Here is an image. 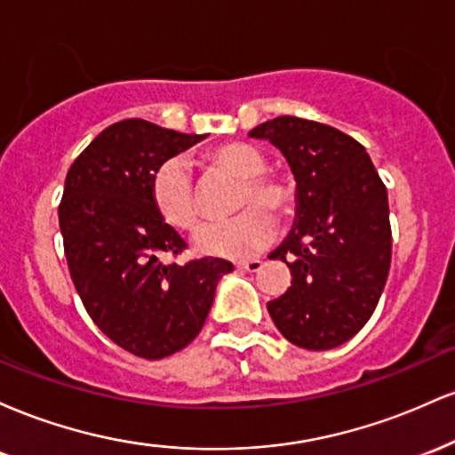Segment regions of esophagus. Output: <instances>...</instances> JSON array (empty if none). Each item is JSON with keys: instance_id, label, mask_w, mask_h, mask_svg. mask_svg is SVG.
<instances>
[{"instance_id": "esophagus-1", "label": "esophagus", "mask_w": 455, "mask_h": 455, "mask_svg": "<svg viewBox=\"0 0 455 455\" xmlns=\"http://www.w3.org/2000/svg\"><path fill=\"white\" fill-rule=\"evenodd\" d=\"M237 267H239V269H243V271H250V274H254V271H259V269H260V260H259V259L239 260Z\"/></svg>"}]
</instances>
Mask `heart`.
I'll return each instance as SVG.
<instances>
[{
    "instance_id": "obj_1",
    "label": "heart",
    "mask_w": 455,
    "mask_h": 455,
    "mask_svg": "<svg viewBox=\"0 0 455 455\" xmlns=\"http://www.w3.org/2000/svg\"><path fill=\"white\" fill-rule=\"evenodd\" d=\"M213 173L242 180L235 195V210H242L231 220L210 222L198 228L195 243L198 252L210 257L245 259L259 252L274 237L275 222L269 216L289 218L295 212V190L282 175L269 173L263 151L245 143H227L203 156ZM151 201L156 212L171 227L192 231L201 220L196 188L186 162L171 158L151 177Z\"/></svg>"
}]
</instances>
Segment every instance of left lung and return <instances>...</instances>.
<instances>
[{
  "instance_id": "8db88e82",
  "label": "left lung",
  "mask_w": 455,
  "mask_h": 455,
  "mask_svg": "<svg viewBox=\"0 0 455 455\" xmlns=\"http://www.w3.org/2000/svg\"><path fill=\"white\" fill-rule=\"evenodd\" d=\"M267 139L297 181V220L269 254L291 269V286L267 304L295 347L327 351L351 340L377 307L391 263L387 188L363 145L310 119H269L250 132Z\"/></svg>"
}]
</instances>
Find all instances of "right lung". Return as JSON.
<instances>
[{
  "label": "right lung",
  "instance_id": "obj_1",
  "mask_svg": "<svg viewBox=\"0 0 455 455\" xmlns=\"http://www.w3.org/2000/svg\"><path fill=\"white\" fill-rule=\"evenodd\" d=\"M145 119L102 130L72 162L60 203L70 278L87 315L107 338L143 359L169 357L205 325L224 259L162 263L188 248L151 201V177L198 143Z\"/></svg>",
  "mask_w": 455,
  "mask_h": 455
}]
</instances>
